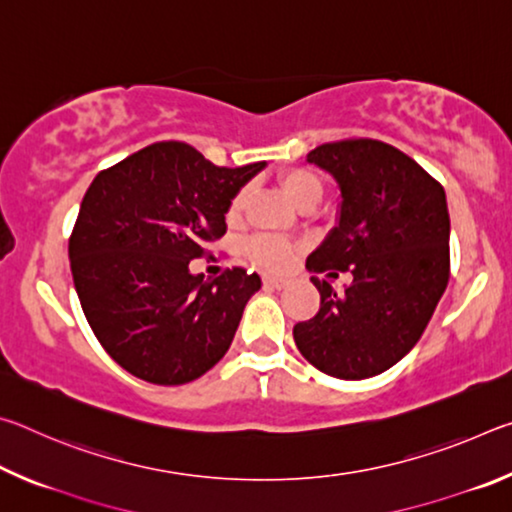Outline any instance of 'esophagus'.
Returning a JSON list of instances; mask_svg holds the SVG:
<instances>
[{"instance_id": "obj_1", "label": "esophagus", "mask_w": 512, "mask_h": 512, "mask_svg": "<svg viewBox=\"0 0 512 512\" xmlns=\"http://www.w3.org/2000/svg\"><path fill=\"white\" fill-rule=\"evenodd\" d=\"M264 287L284 289V287H287V280H282V277H273V275H264Z\"/></svg>"}]
</instances>
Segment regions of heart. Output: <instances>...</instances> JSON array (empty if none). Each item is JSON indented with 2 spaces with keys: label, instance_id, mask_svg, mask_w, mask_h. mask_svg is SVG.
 I'll return each instance as SVG.
<instances>
[{
  "label": "heart",
  "instance_id": "obj_1",
  "mask_svg": "<svg viewBox=\"0 0 512 512\" xmlns=\"http://www.w3.org/2000/svg\"><path fill=\"white\" fill-rule=\"evenodd\" d=\"M280 187L282 192L289 196V201L296 205H302L305 201H309V198H320V194H323V185H320L316 173L300 167L282 171ZM246 201H248V189L241 187L239 192L230 198L228 210H225V219H228V223H237L241 219ZM244 250L248 259H253L255 264L266 268V271H284V268L293 262V257L298 255L300 246L293 244L289 239H282L275 235H257L246 241Z\"/></svg>",
  "mask_w": 512,
  "mask_h": 512
}]
</instances>
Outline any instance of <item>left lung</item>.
I'll use <instances>...</instances> for the list:
<instances>
[{
	"label": "left lung",
	"mask_w": 512,
	"mask_h": 512,
	"mask_svg": "<svg viewBox=\"0 0 512 512\" xmlns=\"http://www.w3.org/2000/svg\"><path fill=\"white\" fill-rule=\"evenodd\" d=\"M341 189L339 225L307 257L314 273H352L343 291H320L314 318L293 327L311 366L336 379H366L395 366L433 316L449 282L445 189L395 146L350 137L307 155Z\"/></svg>",
	"instance_id": "8db88e82"
}]
</instances>
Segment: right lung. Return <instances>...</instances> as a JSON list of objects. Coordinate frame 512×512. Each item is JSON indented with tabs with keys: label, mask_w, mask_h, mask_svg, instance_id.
Listing matches in <instances>:
<instances>
[{
	"label": "right lung",
	"mask_w": 512,
	"mask_h": 512,
	"mask_svg": "<svg viewBox=\"0 0 512 512\" xmlns=\"http://www.w3.org/2000/svg\"><path fill=\"white\" fill-rule=\"evenodd\" d=\"M266 162L216 167L185 142H155L97 173L69 237L94 336L121 368L160 386L194 381L228 352L257 273L194 275L225 235L230 198Z\"/></svg>",
	"instance_id": "obj_1"
}]
</instances>
